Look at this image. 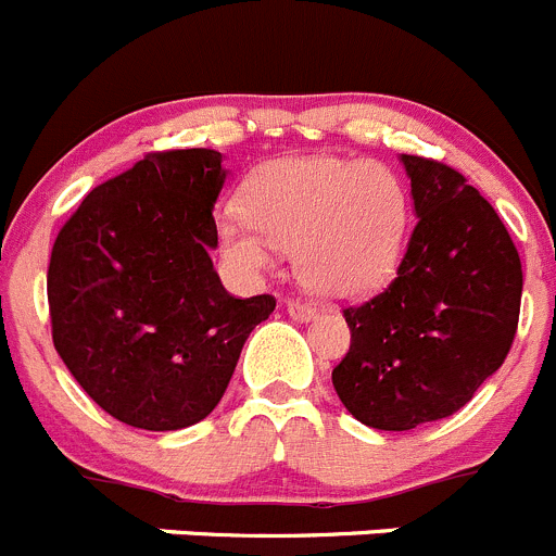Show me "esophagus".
Instances as JSON below:
<instances>
[{"instance_id": "esophagus-1", "label": "esophagus", "mask_w": 556, "mask_h": 556, "mask_svg": "<svg viewBox=\"0 0 556 556\" xmlns=\"http://www.w3.org/2000/svg\"><path fill=\"white\" fill-rule=\"evenodd\" d=\"M288 315L295 320H309V318H315V309H313V304L302 302V299H290Z\"/></svg>"}]
</instances>
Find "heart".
Wrapping results in <instances>:
<instances>
[{"instance_id": "heart-1", "label": "heart", "mask_w": 556, "mask_h": 556, "mask_svg": "<svg viewBox=\"0 0 556 556\" xmlns=\"http://www.w3.org/2000/svg\"><path fill=\"white\" fill-rule=\"evenodd\" d=\"M408 230V194L395 169L345 155H285L243 189V214L219 222V243L247 271L295 254L299 277L326 299H356L392 279Z\"/></svg>"}]
</instances>
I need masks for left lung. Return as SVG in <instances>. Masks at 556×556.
I'll return each mask as SVG.
<instances>
[{
    "label": "left lung",
    "instance_id": "1",
    "mask_svg": "<svg viewBox=\"0 0 556 556\" xmlns=\"http://www.w3.org/2000/svg\"><path fill=\"white\" fill-rule=\"evenodd\" d=\"M417 225L397 277L345 307L351 349L331 370L362 425L412 430L475 397L505 362L521 309V257L491 202L458 169L401 155Z\"/></svg>",
    "mask_w": 556,
    "mask_h": 556
}]
</instances>
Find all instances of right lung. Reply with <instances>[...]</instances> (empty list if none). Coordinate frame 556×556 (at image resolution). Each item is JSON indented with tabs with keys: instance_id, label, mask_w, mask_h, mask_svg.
Returning <instances> with one entry per match:
<instances>
[{
	"instance_id": "1",
	"label": "right lung",
	"mask_w": 556,
	"mask_h": 556,
	"mask_svg": "<svg viewBox=\"0 0 556 556\" xmlns=\"http://www.w3.org/2000/svg\"><path fill=\"white\" fill-rule=\"evenodd\" d=\"M222 153H148L85 197L49 263L54 349L87 395L142 430L214 412L268 293L236 299L214 271Z\"/></svg>"
}]
</instances>
